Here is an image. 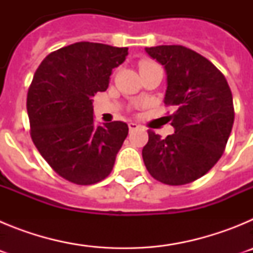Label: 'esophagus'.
Returning <instances> with one entry per match:
<instances>
[{"instance_id": "34e87169", "label": "esophagus", "mask_w": 253, "mask_h": 253, "mask_svg": "<svg viewBox=\"0 0 253 253\" xmlns=\"http://www.w3.org/2000/svg\"><path fill=\"white\" fill-rule=\"evenodd\" d=\"M129 130L130 131H133V130H135V129H138L139 128V125L137 124V123H129Z\"/></svg>"}]
</instances>
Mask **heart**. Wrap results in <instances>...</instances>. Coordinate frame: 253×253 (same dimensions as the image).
Masks as SVG:
<instances>
[{"label": "heart", "mask_w": 253, "mask_h": 253, "mask_svg": "<svg viewBox=\"0 0 253 253\" xmlns=\"http://www.w3.org/2000/svg\"><path fill=\"white\" fill-rule=\"evenodd\" d=\"M152 64H156V63H153V62H151V60H142V62L139 63V69L143 68V67L152 66Z\"/></svg>", "instance_id": "obj_1"}]
</instances>
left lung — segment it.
I'll use <instances>...</instances> for the list:
<instances>
[{
  "instance_id": "1",
  "label": "left lung",
  "mask_w": 253,
  "mask_h": 253,
  "mask_svg": "<svg viewBox=\"0 0 253 253\" xmlns=\"http://www.w3.org/2000/svg\"><path fill=\"white\" fill-rule=\"evenodd\" d=\"M146 51L165 67V104L175 133L165 139L148 130L142 156L153 178L166 185L190 184L222 157L234 122L233 97L223 73L210 60L182 45H158Z\"/></svg>"
}]
</instances>
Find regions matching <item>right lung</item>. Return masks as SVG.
I'll return each mask as SVG.
<instances>
[{
  "mask_svg": "<svg viewBox=\"0 0 253 253\" xmlns=\"http://www.w3.org/2000/svg\"><path fill=\"white\" fill-rule=\"evenodd\" d=\"M126 55L128 48L80 42L46 55L35 72L26 100L31 139L69 182L96 184L113 169L128 125H95L92 97L106 91Z\"/></svg>",
  "mask_w": 253,
  "mask_h": 253,
  "instance_id": "right-lung-1",
  "label": "right lung"
}]
</instances>
